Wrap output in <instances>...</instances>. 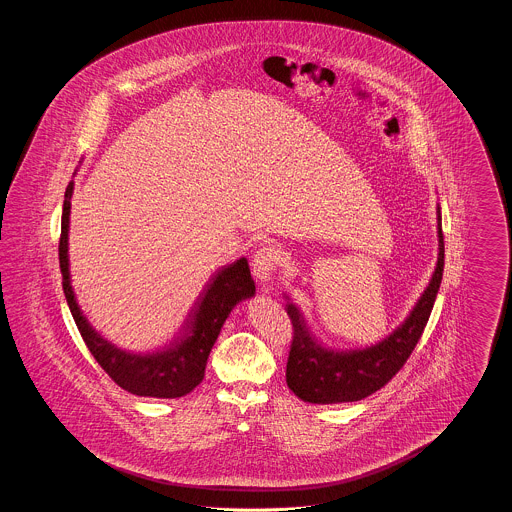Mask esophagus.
Wrapping results in <instances>:
<instances>
[{
    "label": "esophagus",
    "instance_id": "34e87169",
    "mask_svg": "<svg viewBox=\"0 0 512 512\" xmlns=\"http://www.w3.org/2000/svg\"><path fill=\"white\" fill-rule=\"evenodd\" d=\"M278 263H280V251L276 247H272V245H265L253 257V265H251L253 267V274L263 284H267L268 280L272 278L274 270L278 267Z\"/></svg>",
    "mask_w": 512,
    "mask_h": 512
}]
</instances>
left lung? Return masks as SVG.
Masks as SVG:
<instances>
[{
    "mask_svg": "<svg viewBox=\"0 0 512 512\" xmlns=\"http://www.w3.org/2000/svg\"><path fill=\"white\" fill-rule=\"evenodd\" d=\"M438 238V265L428 288L420 295L405 322L376 345L349 351L328 349L313 336L301 311L293 303L286 305L293 326L286 382L299 399L318 405L361 401L384 388L403 368L426 328L443 276L445 247L439 207Z\"/></svg>",
    "mask_w": 512,
    "mask_h": 512,
    "instance_id": "1",
    "label": "left lung"
}]
</instances>
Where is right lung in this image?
<instances>
[{"label": "right lung", "mask_w": 512, "mask_h": 512, "mask_svg": "<svg viewBox=\"0 0 512 512\" xmlns=\"http://www.w3.org/2000/svg\"><path fill=\"white\" fill-rule=\"evenodd\" d=\"M73 190L74 182H69L61 217L59 267L63 274V292L82 340L101 368L122 390L159 399H174L190 393L205 376L209 353L219 338L224 320L240 301L255 293L247 259L242 257L228 267L219 268L209 278L180 332L163 349L153 353L122 351L90 326L74 297L69 272V217Z\"/></svg>", "instance_id": "1"}]
</instances>
